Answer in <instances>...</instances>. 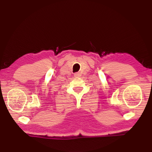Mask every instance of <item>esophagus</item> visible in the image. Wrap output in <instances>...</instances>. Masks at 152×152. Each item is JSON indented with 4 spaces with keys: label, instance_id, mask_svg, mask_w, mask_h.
Segmentation results:
<instances>
[{
    "label": "esophagus",
    "instance_id": "34e87169",
    "mask_svg": "<svg viewBox=\"0 0 152 152\" xmlns=\"http://www.w3.org/2000/svg\"><path fill=\"white\" fill-rule=\"evenodd\" d=\"M80 76V72H76L74 74V76H75L76 78H78V77H79Z\"/></svg>",
    "mask_w": 152,
    "mask_h": 152
}]
</instances>
